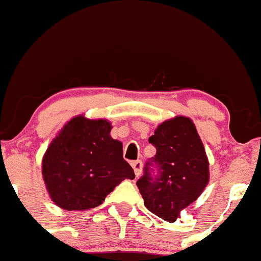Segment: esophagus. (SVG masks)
I'll list each match as a JSON object with an SVG mask.
<instances>
[{"label": "esophagus", "instance_id": "esophagus-1", "mask_svg": "<svg viewBox=\"0 0 261 261\" xmlns=\"http://www.w3.org/2000/svg\"><path fill=\"white\" fill-rule=\"evenodd\" d=\"M131 166H133V168H134L135 175H137V176H139V175L142 174V162L141 161L131 162Z\"/></svg>", "mask_w": 261, "mask_h": 261}]
</instances>
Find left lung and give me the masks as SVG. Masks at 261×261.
Here are the masks:
<instances>
[{"mask_svg":"<svg viewBox=\"0 0 261 261\" xmlns=\"http://www.w3.org/2000/svg\"><path fill=\"white\" fill-rule=\"evenodd\" d=\"M156 154L138 179L144 205L166 222H175L208 183V161L191 119L176 117L158 126L148 138Z\"/></svg>","mask_w":261,"mask_h":261,"instance_id":"8db88e82","label":"left lung"}]
</instances>
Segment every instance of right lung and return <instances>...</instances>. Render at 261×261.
I'll use <instances>...</instances> for the list:
<instances>
[{
	"label": "right lung",
	"instance_id": "1",
	"mask_svg": "<svg viewBox=\"0 0 261 261\" xmlns=\"http://www.w3.org/2000/svg\"><path fill=\"white\" fill-rule=\"evenodd\" d=\"M107 120L71 119L53 139L42 161L53 201L67 211L94 208L134 170L123 159L122 143L110 137Z\"/></svg>",
	"mask_w": 261,
	"mask_h": 261
}]
</instances>
